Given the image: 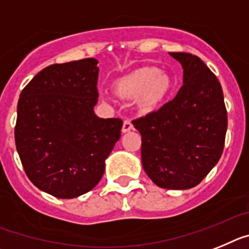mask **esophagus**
<instances>
[{"instance_id": "1", "label": "esophagus", "mask_w": 249, "mask_h": 249, "mask_svg": "<svg viewBox=\"0 0 249 249\" xmlns=\"http://www.w3.org/2000/svg\"><path fill=\"white\" fill-rule=\"evenodd\" d=\"M131 129H133V124H131L130 120H124V123H123V127H122L123 133H127V131H130Z\"/></svg>"}]
</instances>
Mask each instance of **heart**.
<instances>
[{
  "instance_id": "b5f03b06",
  "label": "heart",
  "mask_w": 249,
  "mask_h": 249,
  "mask_svg": "<svg viewBox=\"0 0 249 249\" xmlns=\"http://www.w3.org/2000/svg\"><path fill=\"white\" fill-rule=\"evenodd\" d=\"M173 88L174 81L169 73L153 66L137 69L118 79L114 84L119 96L124 99L137 98L138 109L145 114L160 107L169 98ZM101 99L105 103L110 101L107 95H103Z\"/></svg>"
}]
</instances>
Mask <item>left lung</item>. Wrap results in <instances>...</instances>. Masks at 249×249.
I'll list each match as a JSON object with an SVG mask.
<instances>
[{
	"instance_id": "1",
	"label": "left lung",
	"mask_w": 249,
	"mask_h": 249,
	"mask_svg": "<svg viewBox=\"0 0 249 249\" xmlns=\"http://www.w3.org/2000/svg\"><path fill=\"white\" fill-rule=\"evenodd\" d=\"M183 68V86L158 111L134 120L142 135V163L164 189L199 184L223 153L227 110L215 75L196 55L169 53Z\"/></svg>"
}]
</instances>
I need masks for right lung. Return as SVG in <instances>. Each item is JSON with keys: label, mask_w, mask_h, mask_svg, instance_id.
<instances>
[{"label": "right lung", "mask_w": 249, "mask_h": 249, "mask_svg": "<svg viewBox=\"0 0 249 249\" xmlns=\"http://www.w3.org/2000/svg\"><path fill=\"white\" fill-rule=\"evenodd\" d=\"M98 60L50 65L18 99L15 142L26 174L47 194L71 199L100 181L120 139V119L95 115Z\"/></svg>", "instance_id": "obj_1"}]
</instances>
